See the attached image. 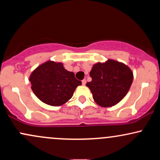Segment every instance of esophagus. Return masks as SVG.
I'll use <instances>...</instances> for the list:
<instances>
[{
    "mask_svg": "<svg viewBox=\"0 0 160 160\" xmlns=\"http://www.w3.org/2000/svg\"><path fill=\"white\" fill-rule=\"evenodd\" d=\"M86 80L84 79V80H82V85H86Z\"/></svg>",
    "mask_w": 160,
    "mask_h": 160,
    "instance_id": "obj_1",
    "label": "esophagus"
}]
</instances>
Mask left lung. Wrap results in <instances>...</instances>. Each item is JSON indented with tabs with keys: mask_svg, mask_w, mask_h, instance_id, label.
I'll return each instance as SVG.
<instances>
[{
	"mask_svg": "<svg viewBox=\"0 0 160 160\" xmlns=\"http://www.w3.org/2000/svg\"><path fill=\"white\" fill-rule=\"evenodd\" d=\"M89 75V88L92 98L101 107H112L126 96L131 87L133 73L127 65L113 59L98 62L92 66Z\"/></svg>",
	"mask_w": 160,
	"mask_h": 160,
	"instance_id": "8db88e82",
	"label": "left lung"
}]
</instances>
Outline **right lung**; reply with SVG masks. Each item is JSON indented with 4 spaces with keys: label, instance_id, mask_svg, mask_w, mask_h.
Returning a JSON list of instances; mask_svg holds the SVG:
<instances>
[{
    "label": "right lung",
    "instance_id": "1",
    "mask_svg": "<svg viewBox=\"0 0 160 160\" xmlns=\"http://www.w3.org/2000/svg\"><path fill=\"white\" fill-rule=\"evenodd\" d=\"M34 95L43 103L61 106L71 98L81 81L67 71L62 62L49 61L41 64L29 77Z\"/></svg>",
    "mask_w": 160,
    "mask_h": 160
}]
</instances>
